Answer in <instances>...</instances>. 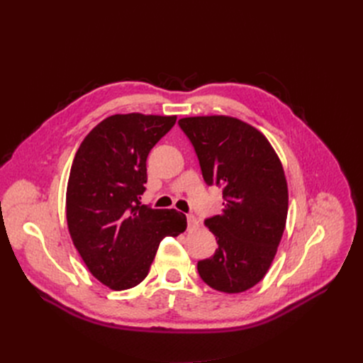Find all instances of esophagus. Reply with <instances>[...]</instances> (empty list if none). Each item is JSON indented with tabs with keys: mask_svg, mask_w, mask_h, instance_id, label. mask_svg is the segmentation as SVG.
Returning a JSON list of instances; mask_svg holds the SVG:
<instances>
[{
	"mask_svg": "<svg viewBox=\"0 0 363 363\" xmlns=\"http://www.w3.org/2000/svg\"><path fill=\"white\" fill-rule=\"evenodd\" d=\"M186 222H188V230H196L199 226V220L193 215H186Z\"/></svg>",
	"mask_w": 363,
	"mask_h": 363,
	"instance_id": "1",
	"label": "esophagus"
}]
</instances>
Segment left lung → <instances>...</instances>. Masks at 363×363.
Segmentation results:
<instances>
[{"label": "left lung", "instance_id": "left-lung-1", "mask_svg": "<svg viewBox=\"0 0 363 363\" xmlns=\"http://www.w3.org/2000/svg\"><path fill=\"white\" fill-rule=\"evenodd\" d=\"M178 125L196 150L204 182L223 196L220 215L204 220L218 249L197 271L208 287L242 293L268 272L282 238L289 212L282 164L263 133L235 118H184Z\"/></svg>", "mask_w": 363, "mask_h": 363}]
</instances>
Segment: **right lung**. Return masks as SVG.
<instances>
[{"instance_id": "right-lung-1", "label": "right lung", "mask_w": 363, "mask_h": 363, "mask_svg": "<svg viewBox=\"0 0 363 363\" xmlns=\"http://www.w3.org/2000/svg\"><path fill=\"white\" fill-rule=\"evenodd\" d=\"M177 116L114 114L76 151L66 193L72 241L89 272L111 290H128L148 274L164 237H178L186 218L175 208L141 204L151 148Z\"/></svg>"}]
</instances>
